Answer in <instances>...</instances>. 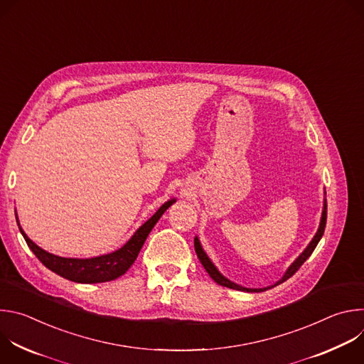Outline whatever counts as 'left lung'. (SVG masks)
Here are the masks:
<instances>
[{
    "instance_id": "8db88e82",
    "label": "left lung",
    "mask_w": 364,
    "mask_h": 364,
    "mask_svg": "<svg viewBox=\"0 0 364 364\" xmlns=\"http://www.w3.org/2000/svg\"><path fill=\"white\" fill-rule=\"evenodd\" d=\"M326 222H327V200L324 198V207H323V215H321V222H320V228H318V230H317V233H316V236L313 237V240L309 242V245L305 247V250L295 259L294 261V264L287 269V272H285V275L275 284V285H271V287H267V288H245V287H240V285H237V284H235V282H232V281H229L228 278H225L219 271H218V268L212 264V261L209 259V256L205 255V252L203 250V247H201V245H200V240H198V237L196 236L194 237V249H196V253H197V256H198V259H200V262H201V265L204 267V269L207 271V274L210 275V278L215 281V282H218L219 285H222V287H228V288H232V289H237V291H245V292H262V291H267V289H271V288H274V287H277V285H279V284H282V282H285L287 279H289L299 268H301V265L306 261V259L311 256V253L314 252V249H316V246L318 245V242H320V239L323 237V235H324V229H326Z\"/></svg>"
}]
</instances>
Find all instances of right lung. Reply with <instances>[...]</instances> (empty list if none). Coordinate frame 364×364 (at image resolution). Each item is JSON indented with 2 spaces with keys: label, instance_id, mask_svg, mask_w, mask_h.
<instances>
[{
  "label": "right lung",
  "instance_id": "add662e5",
  "mask_svg": "<svg viewBox=\"0 0 364 364\" xmlns=\"http://www.w3.org/2000/svg\"><path fill=\"white\" fill-rule=\"evenodd\" d=\"M174 201H176V198L166 201L160 207V209L155 212V215L151 219H148L132 235V237L122 247H119L118 250H115L112 253L96 256V257H89V259L62 257V256H56L53 253H48L44 249H41L40 246H37L31 239H28V236L21 229L18 219H17V223H18L20 232H21L23 237L26 239L28 247L38 257V261L50 271H53L55 274H58L69 281L79 282V284L108 282V281H114V279L119 278L131 268V265L135 262V259H136L146 236L149 235V232L152 230L155 223L160 220V218L164 215V212Z\"/></svg>",
  "mask_w": 364,
  "mask_h": 364
}]
</instances>
